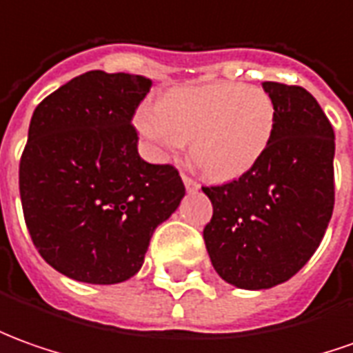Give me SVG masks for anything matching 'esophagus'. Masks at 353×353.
<instances>
[{
    "instance_id": "34e87169",
    "label": "esophagus",
    "mask_w": 353,
    "mask_h": 353,
    "mask_svg": "<svg viewBox=\"0 0 353 353\" xmlns=\"http://www.w3.org/2000/svg\"><path fill=\"white\" fill-rule=\"evenodd\" d=\"M181 179H183V185H185L187 191H196V189H199V183H196L195 179H191V177L185 176V174L181 176Z\"/></svg>"
}]
</instances>
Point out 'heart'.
Listing matches in <instances>:
<instances>
[{
    "instance_id": "heart-1",
    "label": "heart",
    "mask_w": 353,
    "mask_h": 353,
    "mask_svg": "<svg viewBox=\"0 0 353 353\" xmlns=\"http://www.w3.org/2000/svg\"><path fill=\"white\" fill-rule=\"evenodd\" d=\"M135 123L158 157H172L191 141V160L208 177L234 179L267 152L276 106L261 86L208 83L176 88L158 106L146 104Z\"/></svg>"
}]
</instances>
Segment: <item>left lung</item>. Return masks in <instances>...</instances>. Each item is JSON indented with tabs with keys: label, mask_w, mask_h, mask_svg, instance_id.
I'll use <instances>...</instances> for the list:
<instances>
[{
	"label": "left lung",
	"mask_w": 353,
	"mask_h": 353,
	"mask_svg": "<svg viewBox=\"0 0 353 353\" xmlns=\"http://www.w3.org/2000/svg\"><path fill=\"white\" fill-rule=\"evenodd\" d=\"M276 106L267 152L230 183L203 187L212 218L203 230L218 276L267 290L299 272L317 251L334 208V131L301 86L267 81Z\"/></svg>",
	"instance_id": "obj_1"
}]
</instances>
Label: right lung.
<instances>
[{
  "instance_id": "add662e5",
  "label": "right lung",
  "mask_w": 353,
  "mask_h": 353,
  "mask_svg": "<svg viewBox=\"0 0 353 353\" xmlns=\"http://www.w3.org/2000/svg\"><path fill=\"white\" fill-rule=\"evenodd\" d=\"M152 81L88 71L36 106L19 166L32 243L46 263L86 284L135 276L150 237L185 195L170 164L139 157L131 119Z\"/></svg>"
}]
</instances>
